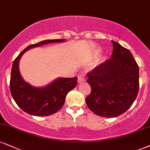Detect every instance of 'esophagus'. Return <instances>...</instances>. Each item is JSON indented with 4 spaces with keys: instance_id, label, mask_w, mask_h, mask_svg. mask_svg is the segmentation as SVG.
<instances>
[{
    "instance_id": "1",
    "label": "esophagus",
    "mask_w": 150,
    "mask_h": 150,
    "mask_svg": "<svg viewBox=\"0 0 150 150\" xmlns=\"http://www.w3.org/2000/svg\"><path fill=\"white\" fill-rule=\"evenodd\" d=\"M86 81V79H85V76L83 74H80L78 76V82L79 83H81L82 82H84V81Z\"/></svg>"
}]
</instances>
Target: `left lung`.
<instances>
[{
  "label": "left lung",
  "mask_w": 150,
  "mask_h": 150,
  "mask_svg": "<svg viewBox=\"0 0 150 150\" xmlns=\"http://www.w3.org/2000/svg\"><path fill=\"white\" fill-rule=\"evenodd\" d=\"M111 58L87 74V106L101 117H115L132 106L139 90V68L132 53L112 41Z\"/></svg>",
  "instance_id": "8db88e82"
}]
</instances>
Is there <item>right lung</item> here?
Masks as SVG:
<instances>
[{
  "instance_id": "obj_1",
  "label": "right lung",
  "mask_w": 150,
  "mask_h": 150,
  "mask_svg": "<svg viewBox=\"0 0 150 150\" xmlns=\"http://www.w3.org/2000/svg\"><path fill=\"white\" fill-rule=\"evenodd\" d=\"M62 40H48L25 48L14 60L11 72L10 89L13 99L24 112L35 116H48L54 114L62 108L65 97L77 85V78H58L42 88L30 86L22 79L18 63L22 55L31 48L49 43L64 42Z\"/></svg>"
}]
</instances>
